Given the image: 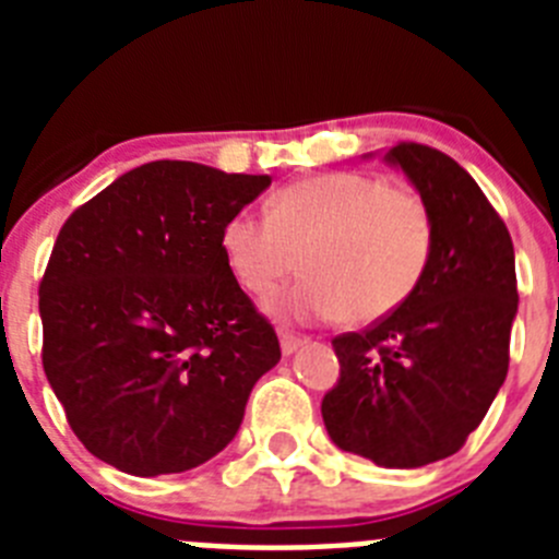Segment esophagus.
Masks as SVG:
<instances>
[{"instance_id": "obj_1", "label": "esophagus", "mask_w": 559, "mask_h": 559, "mask_svg": "<svg viewBox=\"0 0 559 559\" xmlns=\"http://www.w3.org/2000/svg\"><path fill=\"white\" fill-rule=\"evenodd\" d=\"M305 341L299 338V335H290V333H283L280 335V349H283V355H294L296 349L302 347Z\"/></svg>"}]
</instances>
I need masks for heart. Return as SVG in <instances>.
Returning a JSON list of instances; mask_svg holds the SVG:
<instances>
[{
	"mask_svg": "<svg viewBox=\"0 0 559 559\" xmlns=\"http://www.w3.org/2000/svg\"><path fill=\"white\" fill-rule=\"evenodd\" d=\"M433 229L426 206L367 173H322L271 199L269 218L237 212L221 231L235 283L265 299L299 263L302 283L271 310L283 319L347 313L372 322L392 313L426 276Z\"/></svg>",
	"mask_w": 559,
	"mask_h": 559,
	"instance_id": "b5f03b06",
	"label": "heart"
}]
</instances>
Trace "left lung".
<instances>
[{"label": "left lung", "mask_w": 559, "mask_h": 559, "mask_svg": "<svg viewBox=\"0 0 559 559\" xmlns=\"http://www.w3.org/2000/svg\"><path fill=\"white\" fill-rule=\"evenodd\" d=\"M380 153L419 192L431 260L397 310L333 341L341 378L324 394L322 417L341 451L412 471L456 453L503 386L518 313L515 249L481 187L451 156L414 142Z\"/></svg>", "instance_id": "1"}]
</instances>
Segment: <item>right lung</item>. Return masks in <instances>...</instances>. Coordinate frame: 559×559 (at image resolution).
<instances>
[{
	"mask_svg": "<svg viewBox=\"0 0 559 559\" xmlns=\"http://www.w3.org/2000/svg\"><path fill=\"white\" fill-rule=\"evenodd\" d=\"M269 187L147 162L58 231L38 290L44 372L92 456L147 478L192 471L235 439L280 341L235 283L221 231Z\"/></svg>",
	"mask_w": 559,
	"mask_h": 559,
	"instance_id": "1",
	"label": "right lung"
}]
</instances>
